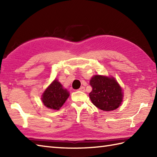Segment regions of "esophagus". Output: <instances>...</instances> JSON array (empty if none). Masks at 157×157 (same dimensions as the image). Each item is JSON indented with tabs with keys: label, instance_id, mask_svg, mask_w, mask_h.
<instances>
[{
	"label": "esophagus",
	"instance_id": "esophagus-1",
	"mask_svg": "<svg viewBox=\"0 0 157 157\" xmlns=\"http://www.w3.org/2000/svg\"><path fill=\"white\" fill-rule=\"evenodd\" d=\"M78 90L79 91H81V92H85V88L84 87V86H82V87L79 88Z\"/></svg>",
	"mask_w": 157,
	"mask_h": 157
}]
</instances>
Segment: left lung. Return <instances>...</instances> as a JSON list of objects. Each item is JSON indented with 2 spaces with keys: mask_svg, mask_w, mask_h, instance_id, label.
<instances>
[{
  "mask_svg": "<svg viewBox=\"0 0 157 157\" xmlns=\"http://www.w3.org/2000/svg\"><path fill=\"white\" fill-rule=\"evenodd\" d=\"M90 84L92 90L90 98L96 107L105 111L117 109L123 101L121 86L113 77L96 75L91 78Z\"/></svg>",
  "mask_w": 157,
  "mask_h": 157,
  "instance_id": "1",
  "label": "left lung"
}]
</instances>
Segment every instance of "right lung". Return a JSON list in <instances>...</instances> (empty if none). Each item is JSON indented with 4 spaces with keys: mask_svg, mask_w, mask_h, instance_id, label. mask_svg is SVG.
Masks as SVG:
<instances>
[{
    "mask_svg": "<svg viewBox=\"0 0 157 157\" xmlns=\"http://www.w3.org/2000/svg\"><path fill=\"white\" fill-rule=\"evenodd\" d=\"M69 96L67 89L63 88L61 83L55 79L42 95L43 104L48 109L59 110Z\"/></svg>",
    "mask_w": 157,
    "mask_h": 157,
    "instance_id": "right-lung-1",
    "label": "right lung"
}]
</instances>
